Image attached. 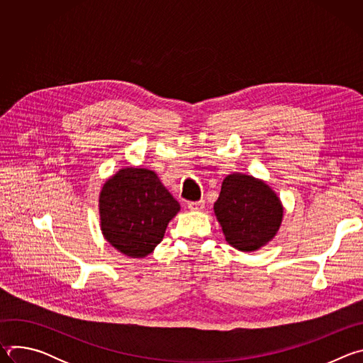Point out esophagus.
<instances>
[{"mask_svg": "<svg viewBox=\"0 0 363 363\" xmlns=\"http://www.w3.org/2000/svg\"><path fill=\"white\" fill-rule=\"evenodd\" d=\"M203 201H196V202H188V210L189 211H201L203 210Z\"/></svg>", "mask_w": 363, "mask_h": 363, "instance_id": "esophagus-1", "label": "esophagus"}]
</instances>
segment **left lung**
Wrapping results in <instances>:
<instances>
[{"label":"left lung","instance_id":"left-lung-1","mask_svg":"<svg viewBox=\"0 0 363 363\" xmlns=\"http://www.w3.org/2000/svg\"><path fill=\"white\" fill-rule=\"evenodd\" d=\"M283 213L280 198L264 181L238 172L224 178L214 203L225 241L242 252L269 244L280 230Z\"/></svg>","mask_w":363,"mask_h":363}]
</instances>
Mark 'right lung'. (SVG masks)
Wrapping results in <instances>:
<instances>
[{
	"instance_id": "obj_1",
	"label": "right lung",
	"mask_w": 363,
	"mask_h": 363,
	"mask_svg": "<svg viewBox=\"0 0 363 363\" xmlns=\"http://www.w3.org/2000/svg\"><path fill=\"white\" fill-rule=\"evenodd\" d=\"M179 210V202L157 172L146 168L119 169L99 194L103 237L132 258H143L155 250Z\"/></svg>"
}]
</instances>
